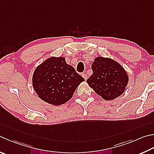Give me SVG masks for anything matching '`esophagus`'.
Wrapping results in <instances>:
<instances>
[{
  "mask_svg": "<svg viewBox=\"0 0 154 154\" xmlns=\"http://www.w3.org/2000/svg\"><path fill=\"white\" fill-rule=\"evenodd\" d=\"M82 77L84 78L85 80L88 79V76H87V75L85 73H82Z\"/></svg>",
  "mask_w": 154,
  "mask_h": 154,
  "instance_id": "obj_1",
  "label": "esophagus"
}]
</instances>
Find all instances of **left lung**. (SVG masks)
<instances>
[{"label":"left lung","mask_w":154,"mask_h":154,"mask_svg":"<svg viewBox=\"0 0 154 154\" xmlns=\"http://www.w3.org/2000/svg\"><path fill=\"white\" fill-rule=\"evenodd\" d=\"M92 74L87 80L90 88L106 100H112L122 94L128 82L127 72L111 58L97 57L91 65Z\"/></svg>","instance_id":"1"}]
</instances>
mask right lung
Instances as JSON below:
<instances>
[{
  "label": "right lung",
  "mask_w": 154,
  "mask_h": 154,
  "mask_svg": "<svg viewBox=\"0 0 154 154\" xmlns=\"http://www.w3.org/2000/svg\"><path fill=\"white\" fill-rule=\"evenodd\" d=\"M85 79L66 64L64 57H50L37 66L33 74V88L39 97L50 104H65Z\"/></svg>",
  "instance_id": "obj_1"
}]
</instances>
